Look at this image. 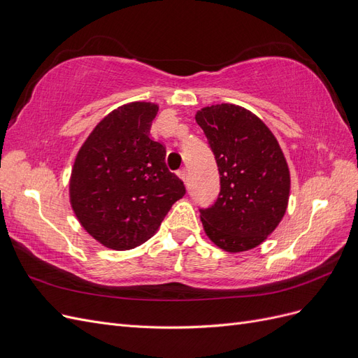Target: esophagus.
Wrapping results in <instances>:
<instances>
[{"mask_svg":"<svg viewBox=\"0 0 358 358\" xmlns=\"http://www.w3.org/2000/svg\"><path fill=\"white\" fill-rule=\"evenodd\" d=\"M178 176L182 179V182H183V183H187V182H188V173H187V169H182V170H179V171H178Z\"/></svg>","mask_w":358,"mask_h":358,"instance_id":"1","label":"esophagus"}]
</instances>
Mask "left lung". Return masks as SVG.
<instances>
[{"mask_svg": "<svg viewBox=\"0 0 358 358\" xmlns=\"http://www.w3.org/2000/svg\"><path fill=\"white\" fill-rule=\"evenodd\" d=\"M218 164L221 191L200 210L206 236L227 252L262 245L282 221L289 169L276 137L245 107L222 103L196 113Z\"/></svg>", "mask_w": 358, "mask_h": 358, "instance_id": "1", "label": "left lung"}]
</instances>
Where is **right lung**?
Segmentation results:
<instances>
[{
	"instance_id": "add662e5",
	"label": "right lung",
	"mask_w": 358,
	"mask_h": 358,
	"mask_svg": "<svg viewBox=\"0 0 358 358\" xmlns=\"http://www.w3.org/2000/svg\"><path fill=\"white\" fill-rule=\"evenodd\" d=\"M158 106L133 101L96 124L76 155L70 204L96 242L127 251L152 237L183 182L166 166V148L149 137Z\"/></svg>"
}]
</instances>
